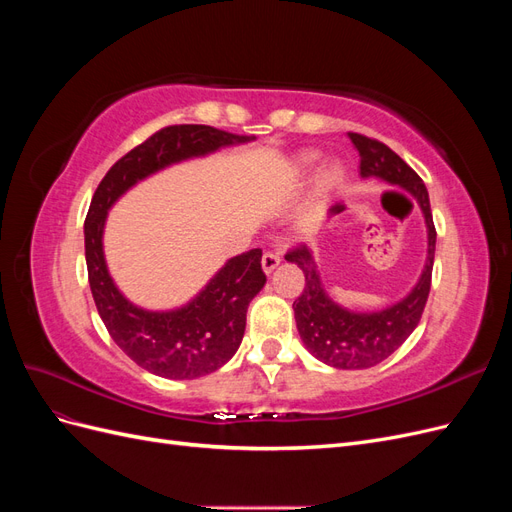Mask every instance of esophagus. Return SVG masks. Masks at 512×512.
I'll return each instance as SVG.
<instances>
[{
    "mask_svg": "<svg viewBox=\"0 0 512 512\" xmlns=\"http://www.w3.org/2000/svg\"><path fill=\"white\" fill-rule=\"evenodd\" d=\"M280 262H282L280 250H267L262 254V269H265V273H271L277 265H280Z\"/></svg>",
    "mask_w": 512,
    "mask_h": 512,
    "instance_id": "34e87169",
    "label": "esophagus"
}]
</instances>
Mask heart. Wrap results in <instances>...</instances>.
<instances>
[{"instance_id": "b5f03b06", "label": "heart", "mask_w": 512, "mask_h": 512, "mask_svg": "<svg viewBox=\"0 0 512 512\" xmlns=\"http://www.w3.org/2000/svg\"><path fill=\"white\" fill-rule=\"evenodd\" d=\"M318 160H320V153H318V151H305V153H301V156H299L297 164H299V168L309 170ZM344 181H346L344 168L339 166V164H329V166L322 168L320 181H318V183H320V190H322L324 194H333V192H337V190H342Z\"/></svg>"}]
</instances>
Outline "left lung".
I'll use <instances>...</instances> for the list:
<instances>
[{
	"label": "left lung",
	"instance_id": "1",
	"mask_svg": "<svg viewBox=\"0 0 512 512\" xmlns=\"http://www.w3.org/2000/svg\"><path fill=\"white\" fill-rule=\"evenodd\" d=\"M348 136L361 156V177H380L412 192L423 209L429 237L427 262L421 280L404 301L376 314H354L335 305L320 284L316 262L307 245H294L286 252V260L294 262L305 275V288L292 307L299 335L307 350L318 361L337 369H367L389 359L421 322L431 288L436 226H433L429 194L423 179L391 147H386L376 138L356 132H348Z\"/></svg>",
	"mask_w": 512,
	"mask_h": 512
}]
</instances>
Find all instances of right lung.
I'll return each instance as SVG.
<instances>
[{
  "label": "right lung",
  "instance_id": "1",
  "mask_svg": "<svg viewBox=\"0 0 512 512\" xmlns=\"http://www.w3.org/2000/svg\"><path fill=\"white\" fill-rule=\"evenodd\" d=\"M250 138L194 123L162 128L117 160L91 198L85 218L91 294L108 335L136 365L151 374L194 380L232 359L245 333L247 305L267 282L260 265L262 250L256 247L230 258L188 305L173 312H147L123 297L108 275L102 252L106 213L123 192L156 170Z\"/></svg>",
  "mask_w": 512,
  "mask_h": 512
}]
</instances>
